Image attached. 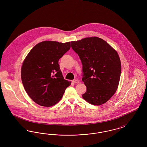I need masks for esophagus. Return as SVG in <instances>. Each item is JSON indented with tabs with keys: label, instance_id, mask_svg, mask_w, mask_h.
Listing matches in <instances>:
<instances>
[{
	"label": "esophagus",
	"instance_id": "1",
	"mask_svg": "<svg viewBox=\"0 0 147 147\" xmlns=\"http://www.w3.org/2000/svg\"><path fill=\"white\" fill-rule=\"evenodd\" d=\"M72 82H73V83H74V84H78V83H79V81L77 79L73 80L72 81Z\"/></svg>",
	"mask_w": 147,
	"mask_h": 147
}]
</instances>
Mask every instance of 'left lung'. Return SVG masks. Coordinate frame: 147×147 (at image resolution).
Listing matches in <instances>:
<instances>
[{
    "mask_svg": "<svg viewBox=\"0 0 147 147\" xmlns=\"http://www.w3.org/2000/svg\"><path fill=\"white\" fill-rule=\"evenodd\" d=\"M71 46L83 65L82 81L86 91L82 97L92 105H102L116 92L121 73L117 52L97 37L71 41Z\"/></svg>",
    "mask_w": 147,
    "mask_h": 147,
    "instance_id": "obj_1",
    "label": "left lung"
}]
</instances>
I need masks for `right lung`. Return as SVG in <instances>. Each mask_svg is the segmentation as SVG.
<instances>
[{
	"mask_svg": "<svg viewBox=\"0 0 147 147\" xmlns=\"http://www.w3.org/2000/svg\"><path fill=\"white\" fill-rule=\"evenodd\" d=\"M70 48V42L45 41L35 46L24 59L21 67L22 82L28 96L38 105H55L71 84L64 79L58 64Z\"/></svg>",
	"mask_w": 147,
	"mask_h": 147,
	"instance_id": "1",
	"label": "right lung"
}]
</instances>
